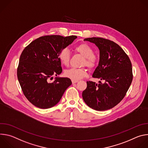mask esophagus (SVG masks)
<instances>
[{"label":"esophagus","instance_id":"1","mask_svg":"<svg viewBox=\"0 0 148 148\" xmlns=\"http://www.w3.org/2000/svg\"><path fill=\"white\" fill-rule=\"evenodd\" d=\"M71 81H72V83H73V84H75V83L77 82L78 81V80H73V79H72Z\"/></svg>","mask_w":148,"mask_h":148}]
</instances>
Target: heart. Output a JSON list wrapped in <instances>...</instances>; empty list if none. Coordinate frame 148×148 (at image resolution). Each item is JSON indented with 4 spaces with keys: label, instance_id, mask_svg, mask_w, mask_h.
<instances>
[{
    "label": "heart",
    "instance_id": "obj_1",
    "mask_svg": "<svg viewBox=\"0 0 148 148\" xmlns=\"http://www.w3.org/2000/svg\"><path fill=\"white\" fill-rule=\"evenodd\" d=\"M74 51L84 57L82 62V66H86L90 69H95L98 63V57L94 53V50L91 46L87 43H83L77 46L74 49ZM58 58L60 62L65 66H69L71 54L69 50L65 48L60 50L58 54ZM87 75V70L85 68H71L67 70L64 72V75L73 80H78Z\"/></svg>",
    "mask_w": 148,
    "mask_h": 148
}]
</instances>
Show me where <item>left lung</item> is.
<instances>
[{
	"mask_svg": "<svg viewBox=\"0 0 148 148\" xmlns=\"http://www.w3.org/2000/svg\"><path fill=\"white\" fill-rule=\"evenodd\" d=\"M95 43L100 53L98 66L92 77L103 80L98 84L87 81V88L82 96L86 104L96 111L112 108L125 97L133 79L131 61L116 43L101 37L84 39Z\"/></svg>",
	"mask_w": 148,
	"mask_h": 148,
	"instance_id": "1",
	"label": "left lung"
}]
</instances>
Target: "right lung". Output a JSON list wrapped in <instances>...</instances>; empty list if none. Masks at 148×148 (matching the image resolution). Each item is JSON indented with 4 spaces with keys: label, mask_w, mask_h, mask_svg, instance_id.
Masks as SVG:
<instances>
[{
    "label": "right lung",
    "mask_w": 148,
    "mask_h": 148,
    "mask_svg": "<svg viewBox=\"0 0 148 148\" xmlns=\"http://www.w3.org/2000/svg\"><path fill=\"white\" fill-rule=\"evenodd\" d=\"M77 37L60 35L41 36L30 43L20 55L17 70V78L23 94L35 107H53L71 86L69 78H56L62 72L58 54Z\"/></svg>",
    "instance_id": "add662e5"
}]
</instances>
